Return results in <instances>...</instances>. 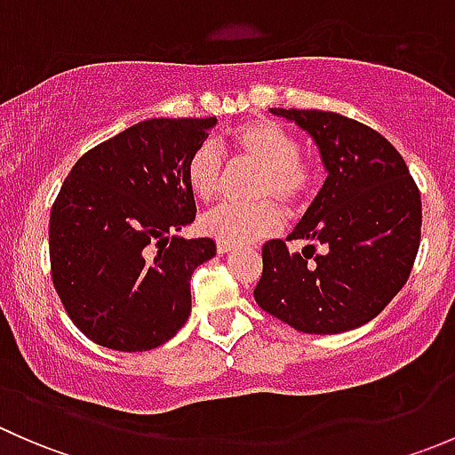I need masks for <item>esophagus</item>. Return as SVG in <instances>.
I'll use <instances>...</instances> for the list:
<instances>
[{
    "mask_svg": "<svg viewBox=\"0 0 455 455\" xmlns=\"http://www.w3.org/2000/svg\"><path fill=\"white\" fill-rule=\"evenodd\" d=\"M235 249V246L233 244H224V242H218V253H231V251Z\"/></svg>",
    "mask_w": 455,
    "mask_h": 455,
    "instance_id": "obj_1",
    "label": "esophagus"
}]
</instances>
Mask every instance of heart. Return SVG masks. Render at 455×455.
I'll return each instance as SVG.
<instances>
[{"label": "heart", "instance_id": "obj_1", "mask_svg": "<svg viewBox=\"0 0 455 455\" xmlns=\"http://www.w3.org/2000/svg\"><path fill=\"white\" fill-rule=\"evenodd\" d=\"M228 158L233 163L257 164L251 178L249 196L253 202L222 204L200 218V231L224 244H249L277 231L282 213L297 211L310 200L316 185V167L299 154L301 142L295 132L270 118L242 123L227 136ZM185 178L191 194L202 202L220 196L227 178V164L218 147L202 142L189 154Z\"/></svg>", "mask_w": 455, "mask_h": 455}]
</instances>
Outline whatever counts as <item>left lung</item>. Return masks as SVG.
I'll use <instances>...</instances> for the list:
<instances>
[{
    "label": "left lung",
    "mask_w": 455,
    "mask_h": 455,
    "mask_svg": "<svg viewBox=\"0 0 455 455\" xmlns=\"http://www.w3.org/2000/svg\"><path fill=\"white\" fill-rule=\"evenodd\" d=\"M313 136L323 187L295 231L261 249L255 301L308 334H337L374 319L405 286L420 246L423 204L403 156L355 118L321 109H270ZM323 245L321 254L315 246Z\"/></svg>",
    "instance_id": "left-lung-1"
}]
</instances>
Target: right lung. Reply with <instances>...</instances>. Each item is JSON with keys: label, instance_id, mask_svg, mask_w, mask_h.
<instances>
[{"label": "right lung", "instance_id": "add662e5", "mask_svg": "<svg viewBox=\"0 0 455 455\" xmlns=\"http://www.w3.org/2000/svg\"><path fill=\"white\" fill-rule=\"evenodd\" d=\"M218 118H149L85 151L50 211V270L63 308L99 346H163L191 313V275L211 237L173 235L196 220L185 178Z\"/></svg>", "mask_w": 455, "mask_h": 455}]
</instances>
